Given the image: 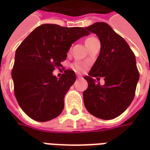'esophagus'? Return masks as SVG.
<instances>
[{
	"label": "esophagus",
	"mask_w": 150,
	"mask_h": 150,
	"mask_svg": "<svg viewBox=\"0 0 150 150\" xmlns=\"http://www.w3.org/2000/svg\"><path fill=\"white\" fill-rule=\"evenodd\" d=\"M77 78H78V79H81L82 76L80 75H77Z\"/></svg>",
	"instance_id": "34e87169"
}]
</instances>
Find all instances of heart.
I'll return each mask as SVG.
<instances>
[{
    "label": "heart",
    "mask_w": 150,
    "mask_h": 150,
    "mask_svg": "<svg viewBox=\"0 0 150 150\" xmlns=\"http://www.w3.org/2000/svg\"><path fill=\"white\" fill-rule=\"evenodd\" d=\"M96 39L95 37H89L87 39L85 40V44H88V42H90L91 41H92V40H95ZM73 67L76 70V71H83L85 68L84 65H83L82 63H80V62H76V63H75L74 65H73Z\"/></svg>",
    "instance_id": "1"
}]
</instances>
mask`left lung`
I'll return each instance as SVG.
<instances>
[{
	"label": "left lung",
	"mask_w": 150,
	"mask_h": 150,
	"mask_svg": "<svg viewBox=\"0 0 150 150\" xmlns=\"http://www.w3.org/2000/svg\"><path fill=\"white\" fill-rule=\"evenodd\" d=\"M100 41V52L88 75V87L83 91V102L91 115L111 120L122 114L135 96L139 71L132 50L121 36L104 22L85 27ZM104 77L105 83L96 85L93 79Z\"/></svg>",
	"instance_id": "obj_1"
}]
</instances>
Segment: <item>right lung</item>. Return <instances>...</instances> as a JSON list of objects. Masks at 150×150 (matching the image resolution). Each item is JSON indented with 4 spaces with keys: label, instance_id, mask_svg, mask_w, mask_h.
I'll return each instance as SVG.
<instances>
[{
    "label": "right lung",
    "instance_id": "1",
    "mask_svg": "<svg viewBox=\"0 0 150 150\" xmlns=\"http://www.w3.org/2000/svg\"><path fill=\"white\" fill-rule=\"evenodd\" d=\"M89 32L83 27L55 24L38 26L18 46L12 78L18 104L31 119L45 122L59 116L64 96L75 82V73L65 70L58 79L55 68L62 67L71 44Z\"/></svg>",
    "mask_w": 150,
    "mask_h": 150
}]
</instances>
